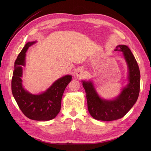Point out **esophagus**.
Returning a JSON list of instances; mask_svg holds the SVG:
<instances>
[{
	"mask_svg": "<svg viewBox=\"0 0 151 151\" xmlns=\"http://www.w3.org/2000/svg\"><path fill=\"white\" fill-rule=\"evenodd\" d=\"M76 74L77 76H79V77H81V76H83V69H82V68H78V69H77Z\"/></svg>",
	"mask_w": 151,
	"mask_h": 151,
	"instance_id": "esophagus-1",
	"label": "esophagus"
}]
</instances>
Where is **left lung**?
<instances>
[{
	"label": "left lung",
	"instance_id": "8db88e82",
	"mask_svg": "<svg viewBox=\"0 0 151 151\" xmlns=\"http://www.w3.org/2000/svg\"><path fill=\"white\" fill-rule=\"evenodd\" d=\"M115 51L122 52L129 67V83L123 88L118 98L111 101L99 98L91 81H83L86 91L88 108L94 119L113 121L124 116L138 99L140 91V70L130 48L126 45H118Z\"/></svg>",
	"mask_w": 151,
	"mask_h": 151
}]
</instances>
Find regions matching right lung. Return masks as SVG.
Instances as JSON below:
<instances>
[{
    "label": "right lung",
    "mask_w": 151,
    "mask_h": 151,
    "mask_svg": "<svg viewBox=\"0 0 151 151\" xmlns=\"http://www.w3.org/2000/svg\"><path fill=\"white\" fill-rule=\"evenodd\" d=\"M35 43H27L14 62L12 93L18 106L26 117L38 121H48L53 119L60 112L62 95L71 81L72 76L67 75L58 79L42 94L34 95L25 91L22 86V66L25 65L26 52Z\"/></svg>",
    "instance_id": "obj_1"
}]
</instances>
